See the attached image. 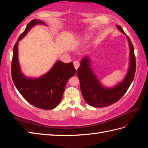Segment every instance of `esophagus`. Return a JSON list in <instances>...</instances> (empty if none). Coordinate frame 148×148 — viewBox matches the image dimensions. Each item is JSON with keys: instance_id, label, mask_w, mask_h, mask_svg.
Returning a JSON list of instances; mask_svg holds the SVG:
<instances>
[{"instance_id": "obj_1", "label": "esophagus", "mask_w": 148, "mask_h": 148, "mask_svg": "<svg viewBox=\"0 0 148 148\" xmlns=\"http://www.w3.org/2000/svg\"><path fill=\"white\" fill-rule=\"evenodd\" d=\"M73 64H74V67H75V69H78V67H79V65H80V64H79V62H78L77 60H76V61H74V62H73Z\"/></svg>"}]
</instances>
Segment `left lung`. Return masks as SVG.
<instances>
[{"instance_id": "left-lung-1", "label": "left lung", "mask_w": 148, "mask_h": 148, "mask_svg": "<svg viewBox=\"0 0 148 148\" xmlns=\"http://www.w3.org/2000/svg\"><path fill=\"white\" fill-rule=\"evenodd\" d=\"M117 28L125 34L120 26L117 25ZM127 39L130 50L129 69L125 79L114 87L109 88L100 83L90 68V61L88 56H85L81 61V66L77 69V74L81 93L88 105L97 108L109 106L118 101L130 87L136 73V61L132 43L128 36Z\"/></svg>"}]
</instances>
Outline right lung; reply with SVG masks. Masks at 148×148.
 Instances as JSON below:
<instances>
[{
  "label": "right lung",
  "instance_id": "obj_1",
  "mask_svg": "<svg viewBox=\"0 0 148 148\" xmlns=\"http://www.w3.org/2000/svg\"><path fill=\"white\" fill-rule=\"evenodd\" d=\"M37 24L45 23L34 19L28 23L18 37L13 48L11 76L18 92L30 104L42 109H52L60 102L68 80L76 74L72 62L65 64L57 61L48 73L39 78L27 77L21 73L18 58V45L30 29Z\"/></svg>",
  "mask_w": 148,
  "mask_h": 148
}]
</instances>
